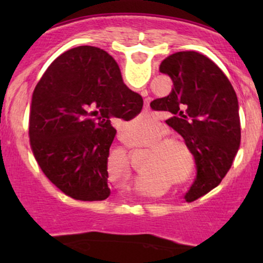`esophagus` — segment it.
<instances>
[{
	"label": "esophagus",
	"mask_w": 263,
	"mask_h": 263,
	"mask_svg": "<svg viewBox=\"0 0 263 263\" xmlns=\"http://www.w3.org/2000/svg\"><path fill=\"white\" fill-rule=\"evenodd\" d=\"M147 107H148V104H147Z\"/></svg>",
	"instance_id": "obj_1"
}]
</instances>
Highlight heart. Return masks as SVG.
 <instances>
[{
	"label": "heart",
	"mask_w": 263,
	"mask_h": 263,
	"mask_svg": "<svg viewBox=\"0 0 263 263\" xmlns=\"http://www.w3.org/2000/svg\"><path fill=\"white\" fill-rule=\"evenodd\" d=\"M163 129H158L153 135V141H158L153 144L156 165H161L173 174H182L186 170H190L189 176L192 177L195 167V158L189 148L188 143L179 137H164ZM160 139L161 141H159Z\"/></svg>",
	"instance_id": "heart-1"
}]
</instances>
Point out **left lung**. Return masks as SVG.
<instances>
[{"label":"left lung","instance_id":"1","mask_svg":"<svg viewBox=\"0 0 263 263\" xmlns=\"http://www.w3.org/2000/svg\"><path fill=\"white\" fill-rule=\"evenodd\" d=\"M159 71L171 78L173 89L151 107L170 115L165 123L194 155L197 178L186 193L194 200L220 184L236 156L241 141L237 96L221 69L198 52L172 54Z\"/></svg>","mask_w":263,"mask_h":263}]
</instances>
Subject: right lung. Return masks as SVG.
Segmentation results:
<instances>
[{
	"mask_svg": "<svg viewBox=\"0 0 263 263\" xmlns=\"http://www.w3.org/2000/svg\"><path fill=\"white\" fill-rule=\"evenodd\" d=\"M142 106L105 50L81 45L59 55L38 81L29 112V141L45 177L77 200L108 198L111 120L128 121Z\"/></svg>",
	"mask_w": 263,
	"mask_h": 263,
	"instance_id": "1",
	"label": "right lung"
}]
</instances>
